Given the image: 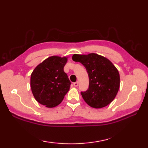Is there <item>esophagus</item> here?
I'll list each match as a JSON object with an SVG mask.
<instances>
[{
  "mask_svg": "<svg viewBox=\"0 0 148 148\" xmlns=\"http://www.w3.org/2000/svg\"><path fill=\"white\" fill-rule=\"evenodd\" d=\"M74 86H78V82H75L73 83Z\"/></svg>",
  "mask_w": 148,
  "mask_h": 148,
  "instance_id": "34e87169",
  "label": "esophagus"
}]
</instances>
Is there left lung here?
Instances as JSON below:
<instances>
[{
	"mask_svg": "<svg viewBox=\"0 0 148 148\" xmlns=\"http://www.w3.org/2000/svg\"><path fill=\"white\" fill-rule=\"evenodd\" d=\"M72 60L81 63L88 74V89L81 92L84 101L96 109L109 105L119 88L120 78L118 69L109 59L96 53L74 54Z\"/></svg>",
	"mask_w": 148,
	"mask_h": 148,
	"instance_id": "8db88e82",
	"label": "left lung"
}]
</instances>
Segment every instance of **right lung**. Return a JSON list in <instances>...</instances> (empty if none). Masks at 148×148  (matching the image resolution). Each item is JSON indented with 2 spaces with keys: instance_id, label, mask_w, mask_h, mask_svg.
Returning <instances> with one entry per match:
<instances>
[{
  "instance_id": "add662e5",
  "label": "right lung",
  "mask_w": 148,
  "mask_h": 148,
  "mask_svg": "<svg viewBox=\"0 0 148 148\" xmlns=\"http://www.w3.org/2000/svg\"><path fill=\"white\" fill-rule=\"evenodd\" d=\"M67 57L52 56L34 69L30 87L34 98L40 104L51 108L57 106L70 89L71 81L64 67Z\"/></svg>"
}]
</instances>
